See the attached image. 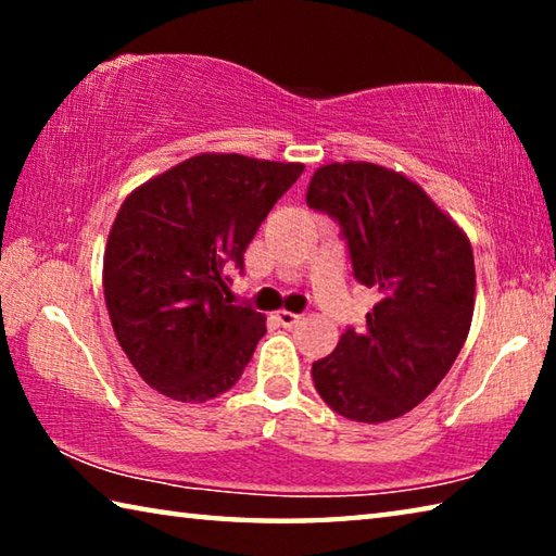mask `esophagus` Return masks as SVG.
I'll return each mask as SVG.
<instances>
[{
  "label": "esophagus",
  "instance_id": "obj_1",
  "mask_svg": "<svg viewBox=\"0 0 556 556\" xmlns=\"http://www.w3.org/2000/svg\"><path fill=\"white\" fill-rule=\"evenodd\" d=\"M275 318H277V321H279L281 326H285V328H291V326L299 324L301 316H299V314H291V312H279Z\"/></svg>",
  "mask_w": 556,
  "mask_h": 556
}]
</instances>
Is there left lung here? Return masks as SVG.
Returning <instances> with one entry per match:
<instances>
[{
  "instance_id": "obj_1",
  "label": "left lung",
  "mask_w": 556,
  "mask_h": 556,
  "mask_svg": "<svg viewBox=\"0 0 556 556\" xmlns=\"http://www.w3.org/2000/svg\"><path fill=\"white\" fill-rule=\"evenodd\" d=\"M308 208L341 228L353 277L380 301L312 365L316 392L353 421L397 419L451 370L473 318V250L437 203L390 168L348 162L314 174Z\"/></svg>"
}]
</instances>
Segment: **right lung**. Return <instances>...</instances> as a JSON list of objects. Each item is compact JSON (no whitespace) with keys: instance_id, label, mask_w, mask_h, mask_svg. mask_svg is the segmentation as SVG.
Instances as JSON below:
<instances>
[{"instance_id":"1","label":"right lung","mask_w":556,"mask_h":556,"mask_svg":"<svg viewBox=\"0 0 556 556\" xmlns=\"http://www.w3.org/2000/svg\"><path fill=\"white\" fill-rule=\"evenodd\" d=\"M304 164L199 154L139 186L112 223L102 287L115 336L149 388L178 402L228 392L265 316L232 304L228 269Z\"/></svg>"}]
</instances>
